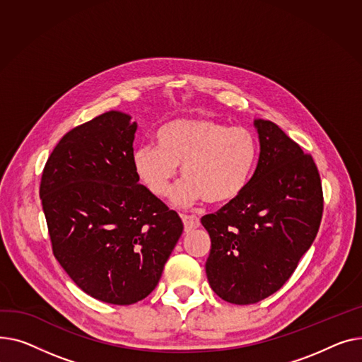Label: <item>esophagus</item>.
Instances as JSON below:
<instances>
[{
    "instance_id": "34e87169",
    "label": "esophagus",
    "mask_w": 362,
    "mask_h": 362,
    "mask_svg": "<svg viewBox=\"0 0 362 362\" xmlns=\"http://www.w3.org/2000/svg\"><path fill=\"white\" fill-rule=\"evenodd\" d=\"M182 223H184V228L185 230H193V229H197L200 226V219L197 216H188V215H182Z\"/></svg>"
}]
</instances>
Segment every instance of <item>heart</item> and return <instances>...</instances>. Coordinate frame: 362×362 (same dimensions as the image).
Instances as JSON below:
<instances>
[{"mask_svg": "<svg viewBox=\"0 0 362 362\" xmlns=\"http://www.w3.org/2000/svg\"><path fill=\"white\" fill-rule=\"evenodd\" d=\"M259 148L245 129H229L209 118H178L163 124L155 144L134 148L133 168L151 193L165 199L181 166L185 181L174 194L181 207L202 200L223 204L245 189L257 163Z\"/></svg>", "mask_w": 362, "mask_h": 362, "instance_id": "1", "label": "heart"}]
</instances>
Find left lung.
<instances>
[{"label":"left lung","mask_w":362,"mask_h":362,"mask_svg":"<svg viewBox=\"0 0 362 362\" xmlns=\"http://www.w3.org/2000/svg\"><path fill=\"white\" fill-rule=\"evenodd\" d=\"M260 155L245 189L202 218L211 247L210 288L222 300L259 303L291 278L311 247L323 214L320 175L310 155L278 125L254 119Z\"/></svg>","instance_id":"left-lung-1"}]
</instances>
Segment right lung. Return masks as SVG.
Here are the masks:
<instances>
[{
    "mask_svg": "<svg viewBox=\"0 0 362 362\" xmlns=\"http://www.w3.org/2000/svg\"><path fill=\"white\" fill-rule=\"evenodd\" d=\"M136 130L121 111L76 127L55 146L39 189L55 259L83 292L115 305L156 288L184 229L139 182Z\"/></svg>",
    "mask_w": 362,
    "mask_h": 362,
    "instance_id": "add662e5",
    "label": "right lung"
}]
</instances>
